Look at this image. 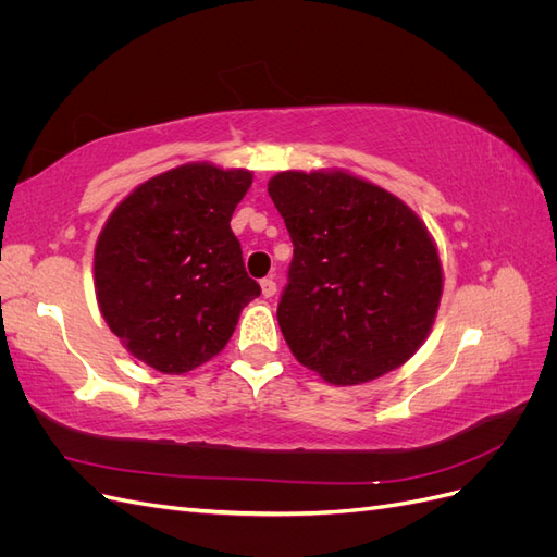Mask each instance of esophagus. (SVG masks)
Listing matches in <instances>:
<instances>
[{
  "label": "esophagus",
  "mask_w": 557,
  "mask_h": 557,
  "mask_svg": "<svg viewBox=\"0 0 557 557\" xmlns=\"http://www.w3.org/2000/svg\"><path fill=\"white\" fill-rule=\"evenodd\" d=\"M260 288H262V295L264 297H274L276 295V281L269 276V278H262L260 281Z\"/></svg>",
  "instance_id": "1"
}]
</instances>
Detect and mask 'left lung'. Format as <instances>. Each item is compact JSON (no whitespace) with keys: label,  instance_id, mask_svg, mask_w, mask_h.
I'll return each mask as SVG.
<instances>
[{"label":"left lung","instance_id":"8db88e82","mask_svg":"<svg viewBox=\"0 0 557 557\" xmlns=\"http://www.w3.org/2000/svg\"><path fill=\"white\" fill-rule=\"evenodd\" d=\"M269 197L293 239L278 325L332 385H360L423 346L444 293L434 239L399 197L344 170L281 172Z\"/></svg>","mask_w":557,"mask_h":557}]
</instances>
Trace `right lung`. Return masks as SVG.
<instances>
[{
    "mask_svg": "<svg viewBox=\"0 0 557 557\" xmlns=\"http://www.w3.org/2000/svg\"><path fill=\"white\" fill-rule=\"evenodd\" d=\"M250 183L248 170L181 164L137 185L99 232V311L132 356L162 374L218 356L260 295L230 227Z\"/></svg>",
    "mask_w": 557,
    "mask_h": 557,
    "instance_id": "right-lung-1",
    "label": "right lung"
}]
</instances>
